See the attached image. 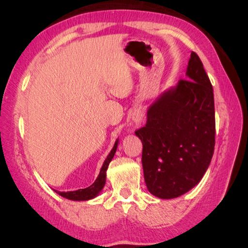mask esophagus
I'll use <instances>...</instances> for the list:
<instances>
[{
  "label": "esophagus",
  "mask_w": 248,
  "mask_h": 248,
  "mask_svg": "<svg viewBox=\"0 0 248 248\" xmlns=\"http://www.w3.org/2000/svg\"><path fill=\"white\" fill-rule=\"evenodd\" d=\"M143 117H144V112L140 107L134 108L132 112H131V118L134 124H140L142 121H143Z\"/></svg>",
  "instance_id": "34e87169"
}]
</instances>
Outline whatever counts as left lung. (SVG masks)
<instances>
[{
	"instance_id": "1",
	"label": "left lung",
	"mask_w": 248,
	"mask_h": 248,
	"mask_svg": "<svg viewBox=\"0 0 248 248\" xmlns=\"http://www.w3.org/2000/svg\"><path fill=\"white\" fill-rule=\"evenodd\" d=\"M179 79L149 108L144 127L136 134L143 144L142 166L151 194L179 197L198 184L211 162L216 144L213 89L196 52Z\"/></svg>"
}]
</instances>
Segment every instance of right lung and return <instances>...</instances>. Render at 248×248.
<instances>
[{
    "label": "right lung",
    "instance_id": "right-lung-1",
    "mask_svg": "<svg viewBox=\"0 0 248 248\" xmlns=\"http://www.w3.org/2000/svg\"><path fill=\"white\" fill-rule=\"evenodd\" d=\"M117 146H118V140L116 141L114 148H112V150L110 151V153L108 154L107 158L105 159L102 169H100L98 177L96 178L95 182L92 184L90 187L84 188V189L75 190V191H66V192L56 191L57 194H59L62 197H64V198H66V199L77 200V201L90 200V199L95 198V197L99 194L100 190L103 189V187L105 186V183H106V170L108 169L109 163H110V161L112 159V157H114V155L116 153Z\"/></svg>",
    "mask_w": 248,
    "mask_h": 248
}]
</instances>
